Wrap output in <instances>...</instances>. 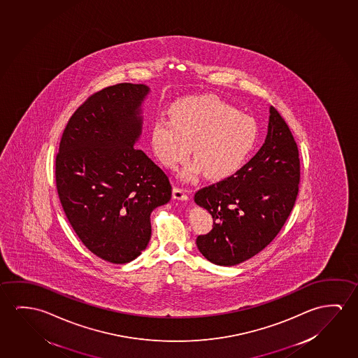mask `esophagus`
<instances>
[{
    "instance_id": "esophagus-1",
    "label": "esophagus",
    "mask_w": 358,
    "mask_h": 358,
    "mask_svg": "<svg viewBox=\"0 0 358 358\" xmlns=\"http://www.w3.org/2000/svg\"><path fill=\"white\" fill-rule=\"evenodd\" d=\"M172 196H173V199H178V201H187L188 199V194L183 188H173V191H172Z\"/></svg>"
}]
</instances>
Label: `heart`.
<instances>
[{
	"label": "heart",
	"mask_w": 358,
	"mask_h": 358,
	"mask_svg": "<svg viewBox=\"0 0 358 358\" xmlns=\"http://www.w3.org/2000/svg\"><path fill=\"white\" fill-rule=\"evenodd\" d=\"M172 119L161 115L151 127V145L159 162L175 169L191 154L194 161L181 171L183 180L201 172L210 180L231 176L258 141V124L213 95L189 96L172 106Z\"/></svg>",
	"instance_id": "b5f03b06"
}]
</instances>
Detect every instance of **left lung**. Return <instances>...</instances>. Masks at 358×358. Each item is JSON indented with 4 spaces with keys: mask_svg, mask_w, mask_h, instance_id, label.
Segmentation results:
<instances>
[{
    "mask_svg": "<svg viewBox=\"0 0 358 358\" xmlns=\"http://www.w3.org/2000/svg\"><path fill=\"white\" fill-rule=\"evenodd\" d=\"M300 183L296 141L282 116L270 108L265 143L234 175L201 188L194 202L213 218L196 244L204 258L231 266L262 252L292 213Z\"/></svg>",
    "mask_w": 358,
    "mask_h": 358,
    "instance_id": "left-lung-1",
    "label": "left lung"
}]
</instances>
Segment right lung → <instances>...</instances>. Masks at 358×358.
Masks as SVG:
<instances>
[{"instance_id": "right-lung-1", "label": "right lung", "mask_w": 358, "mask_h": 358, "mask_svg": "<svg viewBox=\"0 0 358 358\" xmlns=\"http://www.w3.org/2000/svg\"><path fill=\"white\" fill-rule=\"evenodd\" d=\"M149 90L120 83L92 94L71 116L55 156V185L66 218L83 244L113 264L143 253L151 238V212L172 194L165 172L134 146Z\"/></svg>"}]
</instances>
